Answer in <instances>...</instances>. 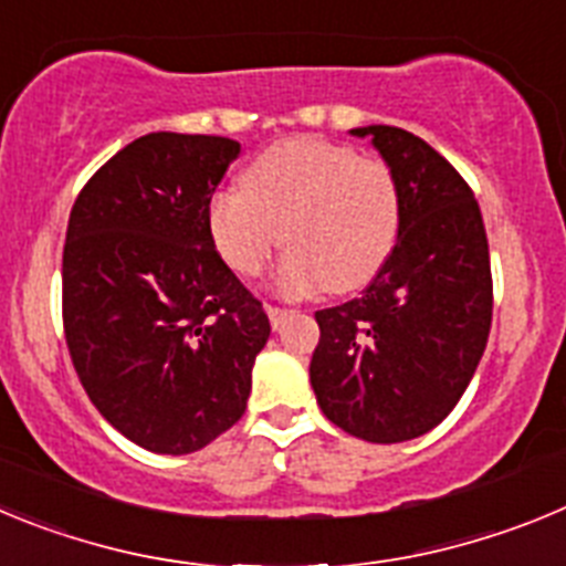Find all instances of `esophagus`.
Listing matches in <instances>:
<instances>
[{
  "instance_id": "esophagus-1",
  "label": "esophagus",
  "mask_w": 566,
  "mask_h": 566,
  "mask_svg": "<svg viewBox=\"0 0 566 566\" xmlns=\"http://www.w3.org/2000/svg\"><path fill=\"white\" fill-rule=\"evenodd\" d=\"M266 314H269V319H272V326L277 328V326H283V319L289 317V314H292V308H280V306H266Z\"/></svg>"
}]
</instances>
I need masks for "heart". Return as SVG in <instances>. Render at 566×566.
<instances>
[{"label":"heart","instance_id":"1","mask_svg":"<svg viewBox=\"0 0 566 566\" xmlns=\"http://www.w3.org/2000/svg\"><path fill=\"white\" fill-rule=\"evenodd\" d=\"M399 223L391 164L314 135L263 149L243 172V189H221L207 207L209 238L240 277H258L283 234L289 252L274 280L292 294L368 286L397 247Z\"/></svg>","mask_w":566,"mask_h":566}]
</instances>
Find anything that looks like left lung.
Returning a JSON list of instances; mask_svg holds the SVG:
<instances>
[{
    "label": "left lung",
    "mask_w": 566,
    "mask_h": 566,
    "mask_svg": "<svg viewBox=\"0 0 566 566\" xmlns=\"http://www.w3.org/2000/svg\"><path fill=\"white\" fill-rule=\"evenodd\" d=\"M397 172L402 223L359 297L317 312V405L337 428L391 444L437 428L462 399L493 319L488 232L462 175L419 135L352 129Z\"/></svg>",
    "instance_id": "8db88e82"
}]
</instances>
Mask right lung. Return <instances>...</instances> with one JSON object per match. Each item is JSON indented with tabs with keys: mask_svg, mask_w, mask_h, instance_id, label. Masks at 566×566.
I'll list each match as a JSON object with an SVG mask.
<instances>
[{
	"mask_svg": "<svg viewBox=\"0 0 566 566\" xmlns=\"http://www.w3.org/2000/svg\"><path fill=\"white\" fill-rule=\"evenodd\" d=\"M240 144L149 133L78 192L62 319L90 402L129 442L192 453L229 431L272 326L214 249L207 207Z\"/></svg>",
	"mask_w": 566,
	"mask_h": 566,
	"instance_id": "right-lung-1",
	"label": "right lung"
}]
</instances>
